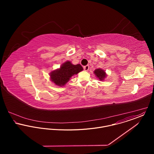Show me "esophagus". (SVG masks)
<instances>
[{
  "label": "esophagus",
  "mask_w": 154,
  "mask_h": 154,
  "mask_svg": "<svg viewBox=\"0 0 154 154\" xmlns=\"http://www.w3.org/2000/svg\"><path fill=\"white\" fill-rule=\"evenodd\" d=\"M89 66H88V65L84 66V70H85V71H88V70H89Z\"/></svg>",
  "instance_id": "obj_1"
}]
</instances>
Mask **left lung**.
Segmentation results:
<instances>
[{
    "label": "left lung",
    "instance_id": "obj_1",
    "mask_svg": "<svg viewBox=\"0 0 154 154\" xmlns=\"http://www.w3.org/2000/svg\"><path fill=\"white\" fill-rule=\"evenodd\" d=\"M94 73L99 78L100 81H103L106 78V72L103 69H97L95 70Z\"/></svg>",
    "mask_w": 154,
    "mask_h": 154
}]
</instances>
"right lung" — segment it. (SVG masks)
I'll return each instance as SVG.
<instances>
[{
  "mask_svg": "<svg viewBox=\"0 0 154 154\" xmlns=\"http://www.w3.org/2000/svg\"><path fill=\"white\" fill-rule=\"evenodd\" d=\"M82 70L83 68L81 65H73L70 62L67 61L63 63L60 69L51 72V80L56 85L62 87L66 84L73 75H76Z\"/></svg>",
  "mask_w": 154,
  "mask_h": 154,
  "instance_id": "right-lung-1",
  "label": "right lung"
}]
</instances>
